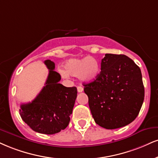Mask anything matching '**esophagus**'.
I'll use <instances>...</instances> for the list:
<instances>
[{
    "label": "esophagus",
    "instance_id": "1",
    "mask_svg": "<svg viewBox=\"0 0 158 158\" xmlns=\"http://www.w3.org/2000/svg\"><path fill=\"white\" fill-rule=\"evenodd\" d=\"M77 90H78V92H79V93H81L83 90H84V89H83L82 87L78 86L77 87Z\"/></svg>",
    "mask_w": 158,
    "mask_h": 158
}]
</instances>
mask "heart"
<instances>
[{"instance_id": "heart-1", "label": "heart", "mask_w": 158, "mask_h": 158, "mask_svg": "<svg viewBox=\"0 0 158 158\" xmlns=\"http://www.w3.org/2000/svg\"><path fill=\"white\" fill-rule=\"evenodd\" d=\"M64 77L68 75L79 77L81 81L90 82L96 80L101 73L98 61L92 56L82 59H71L64 64V71H60Z\"/></svg>"}]
</instances>
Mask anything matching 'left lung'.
I'll use <instances>...</instances> for the list:
<instances>
[{"label":"left lung","mask_w":158,"mask_h":158,"mask_svg":"<svg viewBox=\"0 0 158 158\" xmlns=\"http://www.w3.org/2000/svg\"><path fill=\"white\" fill-rule=\"evenodd\" d=\"M84 86L95 122L107 130L132 122L143 104L141 71L126 55L106 54L99 76Z\"/></svg>","instance_id":"8db88e82"}]
</instances>
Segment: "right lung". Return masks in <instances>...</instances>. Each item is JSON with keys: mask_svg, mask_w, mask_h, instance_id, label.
Wrapping results in <instances>:
<instances>
[{"mask_svg": "<svg viewBox=\"0 0 158 158\" xmlns=\"http://www.w3.org/2000/svg\"><path fill=\"white\" fill-rule=\"evenodd\" d=\"M44 63L49 70L45 86L31 102L20 105V115L31 130L39 133L53 135L68 127L77 89L59 83L61 77L54 71V62L47 60Z\"/></svg>", "mask_w": 158, "mask_h": 158, "instance_id": "1", "label": "right lung"}]
</instances>
